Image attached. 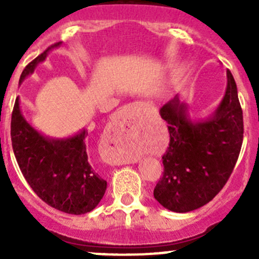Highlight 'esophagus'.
Listing matches in <instances>:
<instances>
[{
    "mask_svg": "<svg viewBox=\"0 0 259 259\" xmlns=\"http://www.w3.org/2000/svg\"><path fill=\"white\" fill-rule=\"evenodd\" d=\"M120 114H121V116H125V117H132L134 116V114L137 113V106L135 105H127V106H124V108L121 109V110L119 111ZM109 163L110 164H115V165H119V164H129V163H133V161L130 160H122L121 158H117V156H111L110 159H109Z\"/></svg>",
    "mask_w": 259,
    "mask_h": 259,
    "instance_id": "esophagus-1",
    "label": "esophagus"
}]
</instances>
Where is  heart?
<instances>
[{
	"label": "heart",
	"mask_w": 259,
	"mask_h": 259,
	"mask_svg": "<svg viewBox=\"0 0 259 259\" xmlns=\"http://www.w3.org/2000/svg\"><path fill=\"white\" fill-rule=\"evenodd\" d=\"M140 154L139 150H137V149H130V150L125 151L124 154L121 155V159H124V160H130V159H134L137 158L138 155Z\"/></svg>",
	"instance_id": "obj_1"
}]
</instances>
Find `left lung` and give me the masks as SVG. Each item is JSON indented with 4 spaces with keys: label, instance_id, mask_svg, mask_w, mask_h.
<instances>
[{
    "label": "left lung",
    "instance_id": "obj_1",
    "mask_svg": "<svg viewBox=\"0 0 259 259\" xmlns=\"http://www.w3.org/2000/svg\"><path fill=\"white\" fill-rule=\"evenodd\" d=\"M160 116L170 142L154 198L177 213L198 209L223 189L241 153L243 111L233 75L227 70L226 95L207 120L193 122L178 96L160 109Z\"/></svg>",
    "mask_w": 259,
    "mask_h": 259
}]
</instances>
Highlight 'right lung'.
Returning a JSON list of instances; mask_svg holds the SVG:
<instances>
[{"label": "right lung", "mask_w": 259, "mask_h": 259, "mask_svg": "<svg viewBox=\"0 0 259 259\" xmlns=\"http://www.w3.org/2000/svg\"><path fill=\"white\" fill-rule=\"evenodd\" d=\"M50 46L22 71L20 83L42 62ZM88 130L67 139H50L33 129L23 117L18 98L11 117V140L15 156L26 182L50 207L67 214H85L103 199L106 180L95 171L88 158Z\"/></svg>", "instance_id": "obj_1"}]
</instances>
